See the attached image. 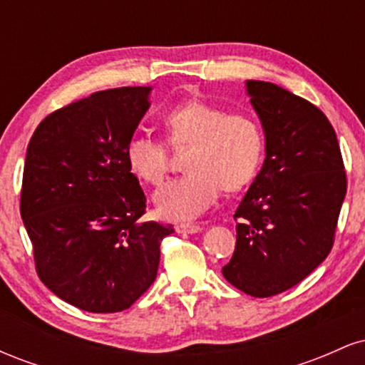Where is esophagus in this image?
<instances>
[{
  "label": "esophagus",
  "instance_id": "obj_1",
  "mask_svg": "<svg viewBox=\"0 0 365 365\" xmlns=\"http://www.w3.org/2000/svg\"><path fill=\"white\" fill-rule=\"evenodd\" d=\"M200 225H194V223H180L177 225V232L182 233V235H194V233L200 232Z\"/></svg>",
  "mask_w": 365,
  "mask_h": 365
}]
</instances>
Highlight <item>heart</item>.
Returning <instances> with one entry per match:
<instances>
[{
  "label": "heart",
  "instance_id": "heart-1",
  "mask_svg": "<svg viewBox=\"0 0 365 365\" xmlns=\"http://www.w3.org/2000/svg\"><path fill=\"white\" fill-rule=\"evenodd\" d=\"M165 128L171 144H192L185 163L190 173L170 180L154 194L159 215L166 220H194L216 202L221 190H240L257 173L264 139L252 116L226 115L221 108L194 99L166 113ZM125 158L132 173L153 185L168 173V150L153 135L130 137Z\"/></svg>",
  "mask_w": 365,
  "mask_h": 365
}]
</instances>
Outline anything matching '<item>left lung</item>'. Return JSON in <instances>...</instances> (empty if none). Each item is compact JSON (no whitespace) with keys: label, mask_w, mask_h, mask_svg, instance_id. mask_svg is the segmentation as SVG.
<instances>
[{"label":"left lung","mask_w":365,"mask_h":365,"mask_svg":"<svg viewBox=\"0 0 365 365\" xmlns=\"http://www.w3.org/2000/svg\"><path fill=\"white\" fill-rule=\"evenodd\" d=\"M245 91L266 158L235 211V252L223 276L264 299L299 284L328 257L346 175L324 113L271 82L247 81Z\"/></svg>","instance_id":"1"}]
</instances>
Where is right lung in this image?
Segmentation results:
<instances>
[{"instance_id":"right-lung-1","label":"right lung","mask_w":365,"mask_h":365,"mask_svg":"<svg viewBox=\"0 0 365 365\" xmlns=\"http://www.w3.org/2000/svg\"><path fill=\"white\" fill-rule=\"evenodd\" d=\"M153 87L94 92L41 121L27 145L20 215L41 282L87 312L128 309L154 283L173 226L140 221L125 149Z\"/></svg>"}]
</instances>
